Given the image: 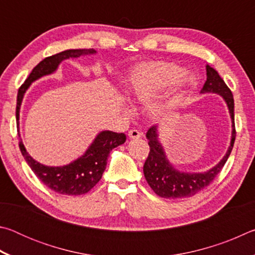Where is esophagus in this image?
<instances>
[{
  "mask_svg": "<svg viewBox=\"0 0 255 255\" xmlns=\"http://www.w3.org/2000/svg\"><path fill=\"white\" fill-rule=\"evenodd\" d=\"M128 137L132 138V139H135V138L141 137V132L138 131L137 129H131V130L128 131Z\"/></svg>",
  "mask_w": 255,
  "mask_h": 255,
  "instance_id": "esophagus-1",
  "label": "esophagus"
}]
</instances>
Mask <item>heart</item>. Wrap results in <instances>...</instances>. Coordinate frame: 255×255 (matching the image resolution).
I'll list each match as a JSON object with an SVG mask.
<instances>
[{
    "mask_svg": "<svg viewBox=\"0 0 255 255\" xmlns=\"http://www.w3.org/2000/svg\"><path fill=\"white\" fill-rule=\"evenodd\" d=\"M184 73L183 67L172 63L138 64L130 73V96L137 102H147L146 111L150 117H164L173 110L183 90L196 83L195 76ZM162 91L164 92L160 94ZM125 110L129 111L128 108Z\"/></svg>",
    "mask_w": 255,
    "mask_h": 255,
    "instance_id": "obj_1",
    "label": "heart"
}]
</instances>
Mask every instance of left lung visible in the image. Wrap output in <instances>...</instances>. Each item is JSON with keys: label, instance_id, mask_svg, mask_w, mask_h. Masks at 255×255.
I'll return each instance as SVG.
<instances>
[{"label": "left lung", "instance_id": "1", "mask_svg": "<svg viewBox=\"0 0 255 255\" xmlns=\"http://www.w3.org/2000/svg\"><path fill=\"white\" fill-rule=\"evenodd\" d=\"M207 80L202 86L200 93H216L221 96L230 112L232 119V136L231 144L228 146L226 154L215 166L206 172H182L176 170L172 165L165 154V150L159 141L158 128L152 126L147 132L146 138L149 145V154L144 164L145 179L157 196L166 199H179L195 196L207 185L211 183L216 175L222 171L225 165L228 156L233 149L235 141V124H234V99L233 94L225 82L219 76L218 72L210 67L208 64L206 65Z\"/></svg>", "mask_w": 255, "mask_h": 255}]
</instances>
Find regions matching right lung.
<instances>
[{"instance_id": "obj_1", "label": "right lung", "mask_w": 255, "mask_h": 255, "mask_svg": "<svg viewBox=\"0 0 255 255\" xmlns=\"http://www.w3.org/2000/svg\"><path fill=\"white\" fill-rule=\"evenodd\" d=\"M94 49H67L49 57L42 59L30 73L28 79L21 85L16 98V126L20 124V108L22 103L24 93L27 92L32 82L40 77L50 75L57 71L59 64L68 58H77L84 55H94ZM126 141V135L124 132H114L110 130H102L97 135L89 146L85 153L76 158L75 161L63 166H47L37 162L30 156L22 143L19 132V147L25 162L31 167L33 173L37 175L42 183L49 189L60 195L80 196L89 192L99 181L107 166V159L112 149Z\"/></svg>"}]
</instances>
